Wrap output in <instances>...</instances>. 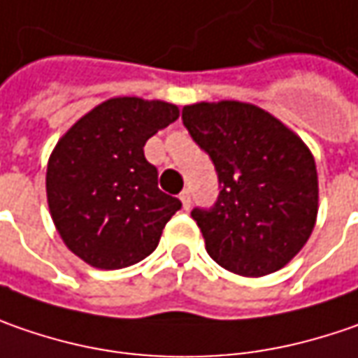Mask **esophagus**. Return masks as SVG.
<instances>
[{
	"instance_id": "esophagus-1",
	"label": "esophagus",
	"mask_w": 358,
	"mask_h": 358,
	"mask_svg": "<svg viewBox=\"0 0 358 358\" xmlns=\"http://www.w3.org/2000/svg\"><path fill=\"white\" fill-rule=\"evenodd\" d=\"M180 200H182V206H184V210L190 208V204H192V198H190V190H182V192H180Z\"/></svg>"
}]
</instances>
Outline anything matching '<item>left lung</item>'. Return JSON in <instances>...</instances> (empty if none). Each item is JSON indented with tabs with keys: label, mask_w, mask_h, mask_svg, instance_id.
<instances>
[{
	"label": "left lung",
	"mask_w": 358,
	"mask_h": 358,
	"mask_svg": "<svg viewBox=\"0 0 358 358\" xmlns=\"http://www.w3.org/2000/svg\"><path fill=\"white\" fill-rule=\"evenodd\" d=\"M182 122L212 158L220 194L192 210L206 250L222 268L266 276L301 252L319 212V176L308 146L278 117L246 101L184 106Z\"/></svg>",
	"instance_id": "1"
}]
</instances>
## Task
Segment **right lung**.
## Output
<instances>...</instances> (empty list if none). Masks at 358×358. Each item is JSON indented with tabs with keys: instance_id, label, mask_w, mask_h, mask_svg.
Wrapping results in <instances>:
<instances>
[{
	"instance_id": "add662e5",
	"label": "right lung",
	"mask_w": 358,
	"mask_h": 358,
	"mask_svg": "<svg viewBox=\"0 0 358 358\" xmlns=\"http://www.w3.org/2000/svg\"><path fill=\"white\" fill-rule=\"evenodd\" d=\"M178 116L168 101L110 98L57 140L48 206L64 244L90 266L117 271L144 260L182 208L158 188V170L144 156L148 138Z\"/></svg>"
}]
</instances>
